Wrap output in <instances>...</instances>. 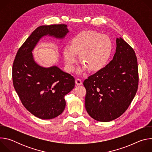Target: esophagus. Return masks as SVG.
<instances>
[{
	"mask_svg": "<svg viewBox=\"0 0 152 152\" xmlns=\"http://www.w3.org/2000/svg\"><path fill=\"white\" fill-rule=\"evenodd\" d=\"M75 83H76V84L77 85H81L82 84V82L81 79H79V78H77V79H76Z\"/></svg>",
	"mask_w": 152,
	"mask_h": 152,
	"instance_id": "obj_1",
	"label": "esophagus"
}]
</instances>
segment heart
<instances>
[{
    "label": "heart",
    "mask_w": 152,
    "mask_h": 152,
    "mask_svg": "<svg viewBox=\"0 0 152 152\" xmlns=\"http://www.w3.org/2000/svg\"><path fill=\"white\" fill-rule=\"evenodd\" d=\"M112 52L113 43L109 37L94 31H86L73 38L71 45L64 47L63 55L67 70L72 72L77 61V55H79L83 64L77 73L82 74L88 69L94 72L103 69L109 62Z\"/></svg>",
    "instance_id": "obj_1"
}]
</instances>
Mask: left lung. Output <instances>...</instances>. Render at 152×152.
<instances>
[{"instance_id": "left-lung-1", "label": "left lung", "mask_w": 152, "mask_h": 152, "mask_svg": "<svg viewBox=\"0 0 152 152\" xmlns=\"http://www.w3.org/2000/svg\"><path fill=\"white\" fill-rule=\"evenodd\" d=\"M138 70L134 49L121 37L116 39L113 60L83 82L86 110L91 117L108 122L121 116L138 89Z\"/></svg>"}]
</instances>
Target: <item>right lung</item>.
<instances>
[{
	"label": "right lung",
	"mask_w": 152,
	"mask_h": 152,
	"mask_svg": "<svg viewBox=\"0 0 152 152\" xmlns=\"http://www.w3.org/2000/svg\"><path fill=\"white\" fill-rule=\"evenodd\" d=\"M69 32L64 24L38 27L18 49L13 63L15 90L26 110L40 119H52L62 113L66 104L64 96L74 88L75 78L56 66L41 67L32 52L42 37L63 39Z\"/></svg>",
	"instance_id": "right-lung-1"
}]
</instances>
